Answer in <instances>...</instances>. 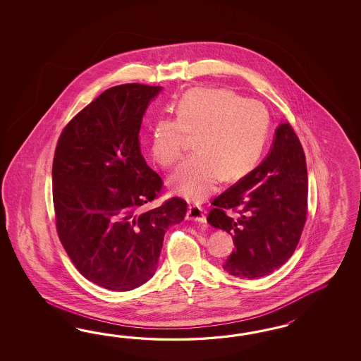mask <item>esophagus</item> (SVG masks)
I'll return each mask as SVG.
<instances>
[{
  "label": "esophagus",
  "instance_id": "obj_1",
  "mask_svg": "<svg viewBox=\"0 0 361 361\" xmlns=\"http://www.w3.org/2000/svg\"><path fill=\"white\" fill-rule=\"evenodd\" d=\"M186 219H190V221H196V222H201V224L207 222V217L204 214V210H202V208H200V207H196V205H190L188 208Z\"/></svg>",
  "mask_w": 361,
  "mask_h": 361
}]
</instances>
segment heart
<instances>
[{
  "label": "heart",
  "instance_id": "b5f03b06",
  "mask_svg": "<svg viewBox=\"0 0 361 361\" xmlns=\"http://www.w3.org/2000/svg\"><path fill=\"white\" fill-rule=\"evenodd\" d=\"M270 114L254 99L224 88L188 91L176 106V118L153 123L149 151L161 166L175 165L196 135L195 148L176 169L169 185L188 201L201 202L225 177L235 181L250 173L262 156L270 131Z\"/></svg>",
  "mask_w": 361,
  "mask_h": 361
}]
</instances>
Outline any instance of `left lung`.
I'll use <instances>...</instances> for the list:
<instances>
[{"label": "left lung", "mask_w": 361, "mask_h": 361, "mask_svg": "<svg viewBox=\"0 0 361 361\" xmlns=\"http://www.w3.org/2000/svg\"><path fill=\"white\" fill-rule=\"evenodd\" d=\"M307 186L303 147L283 123L262 163L212 202L209 224L228 231L235 246L224 263L228 273L255 279L290 259L306 224ZM226 209L239 216L230 218Z\"/></svg>", "instance_id": "left-lung-1"}]
</instances>
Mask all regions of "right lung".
<instances>
[{"instance_id": "obj_1", "label": "right lung", "mask_w": 361, "mask_h": 361, "mask_svg": "<svg viewBox=\"0 0 361 361\" xmlns=\"http://www.w3.org/2000/svg\"><path fill=\"white\" fill-rule=\"evenodd\" d=\"M160 91L140 83L106 90L68 121L55 148L59 240L79 273L112 291H130L152 278L165 230L186 214L178 197L142 208L163 188L139 140L145 109Z\"/></svg>"}]
</instances>
